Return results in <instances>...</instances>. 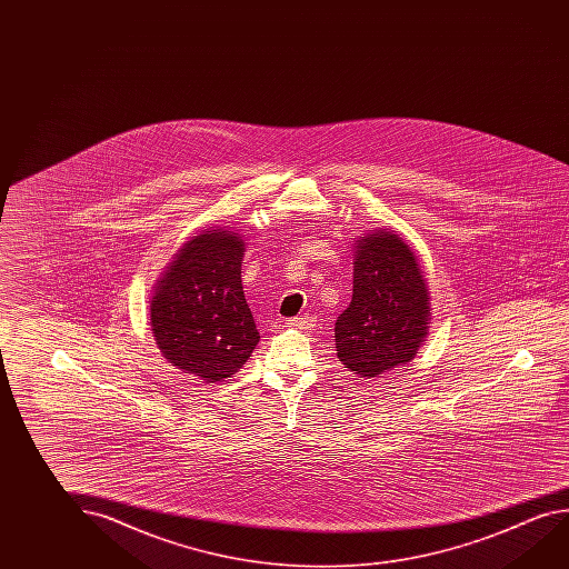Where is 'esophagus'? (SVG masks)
Segmentation results:
<instances>
[{"label": "esophagus", "mask_w": 569, "mask_h": 569, "mask_svg": "<svg viewBox=\"0 0 569 569\" xmlns=\"http://www.w3.org/2000/svg\"><path fill=\"white\" fill-rule=\"evenodd\" d=\"M311 326H313V319L309 316H299L293 317V319H288V327H291V329L306 331V329H311Z\"/></svg>", "instance_id": "esophagus-1"}]
</instances>
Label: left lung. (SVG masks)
<instances>
[{
	"instance_id": "1",
	"label": "left lung",
	"mask_w": 569,
	"mask_h": 569,
	"mask_svg": "<svg viewBox=\"0 0 569 569\" xmlns=\"http://www.w3.org/2000/svg\"><path fill=\"white\" fill-rule=\"evenodd\" d=\"M353 298L336 321L339 361L361 377L392 371L417 355L429 329V289L397 233L357 240Z\"/></svg>"
}]
</instances>
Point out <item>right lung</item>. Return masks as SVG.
Listing matches in <instances>:
<instances>
[{
  "label": "right lung",
  "instance_id": "add662e5",
  "mask_svg": "<svg viewBox=\"0 0 569 569\" xmlns=\"http://www.w3.org/2000/svg\"><path fill=\"white\" fill-rule=\"evenodd\" d=\"M243 252L238 233L194 236L150 299V327L160 353L206 382L238 373L260 341L243 298Z\"/></svg>",
  "mask_w": 569,
  "mask_h": 569
}]
</instances>
